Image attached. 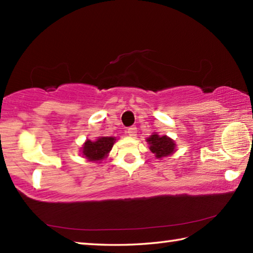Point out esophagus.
I'll return each mask as SVG.
<instances>
[{"mask_svg":"<svg viewBox=\"0 0 253 253\" xmlns=\"http://www.w3.org/2000/svg\"><path fill=\"white\" fill-rule=\"evenodd\" d=\"M136 132H137V128L135 126L129 127V128H128V130H127L128 136H130V137H135Z\"/></svg>","mask_w":253,"mask_h":253,"instance_id":"obj_1","label":"esophagus"}]
</instances>
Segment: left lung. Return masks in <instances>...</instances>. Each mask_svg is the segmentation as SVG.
Returning a JSON list of instances; mask_svg holds the SVG:
<instances>
[{
  "label": "left lung",
  "instance_id": "1",
  "mask_svg": "<svg viewBox=\"0 0 253 253\" xmlns=\"http://www.w3.org/2000/svg\"><path fill=\"white\" fill-rule=\"evenodd\" d=\"M146 142L149 145V149L155 155L156 158H163L172 155L176 151V144L169 136H161L157 132L153 134L146 138Z\"/></svg>",
  "mask_w": 253,
  "mask_h": 253
}]
</instances>
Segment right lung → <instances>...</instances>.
<instances>
[{"instance_id": "right-lung-1", "label": "right lung", "mask_w": 253, "mask_h": 253, "mask_svg": "<svg viewBox=\"0 0 253 253\" xmlns=\"http://www.w3.org/2000/svg\"><path fill=\"white\" fill-rule=\"evenodd\" d=\"M115 142H116V137L108 136H99L96 140L87 139L80 148V153L85 160L98 164L108 156Z\"/></svg>"}]
</instances>
